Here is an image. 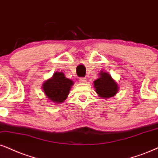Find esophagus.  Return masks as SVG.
<instances>
[{"instance_id":"obj_1","label":"esophagus","mask_w":158,"mask_h":158,"mask_svg":"<svg viewBox=\"0 0 158 158\" xmlns=\"http://www.w3.org/2000/svg\"><path fill=\"white\" fill-rule=\"evenodd\" d=\"M79 81H80V82H81V83H85L86 81H87V79H86V78L81 77L79 79Z\"/></svg>"}]
</instances>
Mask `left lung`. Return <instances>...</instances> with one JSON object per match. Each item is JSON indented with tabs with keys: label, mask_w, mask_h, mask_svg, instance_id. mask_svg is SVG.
<instances>
[{
	"label": "left lung",
	"mask_w": 158,
	"mask_h": 158,
	"mask_svg": "<svg viewBox=\"0 0 158 158\" xmlns=\"http://www.w3.org/2000/svg\"><path fill=\"white\" fill-rule=\"evenodd\" d=\"M100 77L94 81V87L99 97L109 98L114 96L118 92V85L111 78V75L106 72L101 71Z\"/></svg>",
	"instance_id": "left-lung-1"
}]
</instances>
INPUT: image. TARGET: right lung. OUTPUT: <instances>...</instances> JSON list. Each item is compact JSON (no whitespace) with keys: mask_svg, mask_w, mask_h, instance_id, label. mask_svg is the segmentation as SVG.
I'll use <instances>...</instances> for the list:
<instances>
[{"mask_svg":"<svg viewBox=\"0 0 158 158\" xmlns=\"http://www.w3.org/2000/svg\"><path fill=\"white\" fill-rule=\"evenodd\" d=\"M73 81L62 72H55L53 77L43 84L42 89L47 98L56 103L64 102L69 94Z\"/></svg>","mask_w":158,"mask_h":158,"instance_id":"right-lung-1","label":"right lung"}]
</instances>
